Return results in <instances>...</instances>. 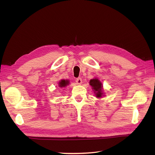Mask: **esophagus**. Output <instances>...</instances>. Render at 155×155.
Listing matches in <instances>:
<instances>
[{
  "instance_id": "esophagus-1",
  "label": "esophagus",
  "mask_w": 155,
  "mask_h": 155,
  "mask_svg": "<svg viewBox=\"0 0 155 155\" xmlns=\"http://www.w3.org/2000/svg\"><path fill=\"white\" fill-rule=\"evenodd\" d=\"M76 84H77V85H81V83H82V79H81V78H79L76 79Z\"/></svg>"
}]
</instances>
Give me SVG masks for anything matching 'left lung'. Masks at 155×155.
Here are the masks:
<instances>
[{"label":"left lung","instance_id":"obj_1","mask_svg":"<svg viewBox=\"0 0 155 155\" xmlns=\"http://www.w3.org/2000/svg\"><path fill=\"white\" fill-rule=\"evenodd\" d=\"M90 83L91 86L92 87V88L93 89L94 92L96 94V96L97 97H101L102 96L104 95V93H103V85L101 81L98 79L97 78H94V79H92L90 80Z\"/></svg>","mask_w":155,"mask_h":155}]
</instances>
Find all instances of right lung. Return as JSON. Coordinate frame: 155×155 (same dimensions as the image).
<instances>
[{
  "mask_svg": "<svg viewBox=\"0 0 155 155\" xmlns=\"http://www.w3.org/2000/svg\"><path fill=\"white\" fill-rule=\"evenodd\" d=\"M69 85V81L68 80H65V79H62L61 81H60L59 83V87L62 88L64 87Z\"/></svg>",
  "mask_w": 155,
  "mask_h": 155,
  "instance_id": "obj_1",
  "label": "right lung"
}]
</instances>
